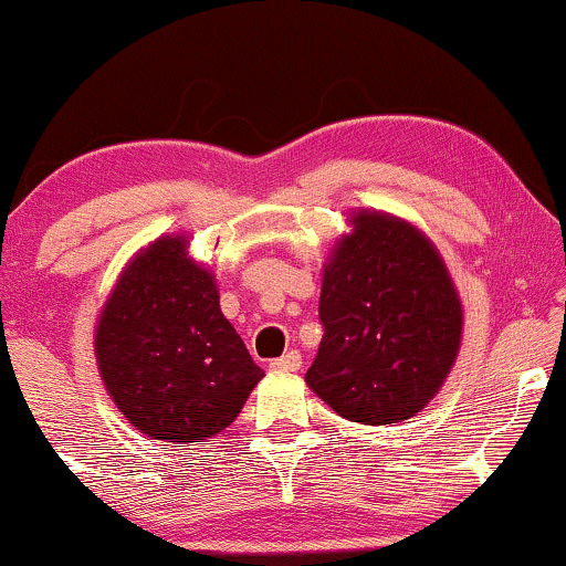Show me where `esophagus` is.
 <instances>
[{"mask_svg":"<svg viewBox=\"0 0 566 566\" xmlns=\"http://www.w3.org/2000/svg\"><path fill=\"white\" fill-rule=\"evenodd\" d=\"M270 368L273 370H298L301 368V353L298 350H289L281 358L270 360Z\"/></svg>","mask_w":566,"mask_h":566,"instance_id":"34e87169","label":"esophagus"}]
</instances>
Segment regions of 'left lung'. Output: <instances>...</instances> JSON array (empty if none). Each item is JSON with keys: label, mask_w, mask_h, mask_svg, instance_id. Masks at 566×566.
Masks as SVG:
<instances>
[{"label": "left lung", "mask_w": 566, "mask_h": 566, "mask_svg": "<svg viewBox=\"0 0 566 566\" xmlns=\"http://www.w3.org/2000/svg\"><path fill=\"white\" fill-rule=\"evenodd\" d=\"M350 227L322 270L324 337L306 384L345 420L401 422L451 374L461 301L436 244L412 223L358 211Z\"/></svg>", "instance_id": "1"}]
</instances>
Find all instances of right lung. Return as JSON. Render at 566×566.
<instances>
[{
    "label": "right lung",
    "instance_id": "1",
    "mask_svg": "<svg viewBox=\"0 0 566 566\" xmlns=\"http://www.w3.org/2000/svg\"><path fill=\"white\" fill-rule=\"evenodd\" d=\"M95 355L126 420L165 443L219 436L265 376L185 234L159 237L128 262L97 319Z\"/></svg>",
    "mask_w": 566,
    "mask_h": 566
}]
</instances>
